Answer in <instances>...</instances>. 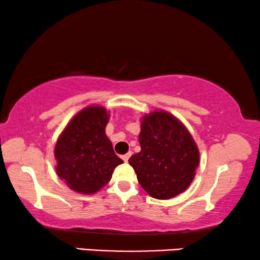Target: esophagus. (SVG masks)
<instances>
[{
  "label": "esophagus",
  "instance_id": "34e87169",
  "mask_svg": "<svg viewBox=\"0 0 260 260\" xmlns=\"http://www.w3.org/2000/svg\"><path fill=\"white\" fill-rule=\"evenodd\" d=\"M131 156V152H127V154H125V155H123L122 156V158H123V161L124 162H127V159H129V157Z\"/></svg>",
  "mask_w": 260,
  "mask_h": 260
}]
</instances>
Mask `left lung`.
<instances>
[{"mask_svg":"<svg viewBox=\"0 0 260 260\" xmlns=\"http://www.w3.org/2000/svg\"><path fill=\"white\" fill-rule=\"evenodd\" d=\"M138 140L141 151L129 165L142 188L158 200L183 193L200 163L198 144L186 125L168 111L154 110L141 117Z\"/></svg>","mask_w":260,"mask_h":260,"instance_id":"1","label":"left lung"}]
</instances>
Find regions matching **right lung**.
I'll return each instance as SVG.
<instances>
[{
  "label": "right lung",
  "instance_id": "right-lung-1",
  "mask_svg": "<svg viewBox=\"0 0 260 260\" xmlns=\"http://www.w3.org/2000/svg\"><path fill=\"white\" fill-rule=\"evenodd\" d=\"M110 113L102 105L86 106L70 119L55 142L56 174L76 193H97L123 163L105 134Z\"/></svg>",
  "mask_w": 260,
  "mask_h": 260
}]
</instances>
